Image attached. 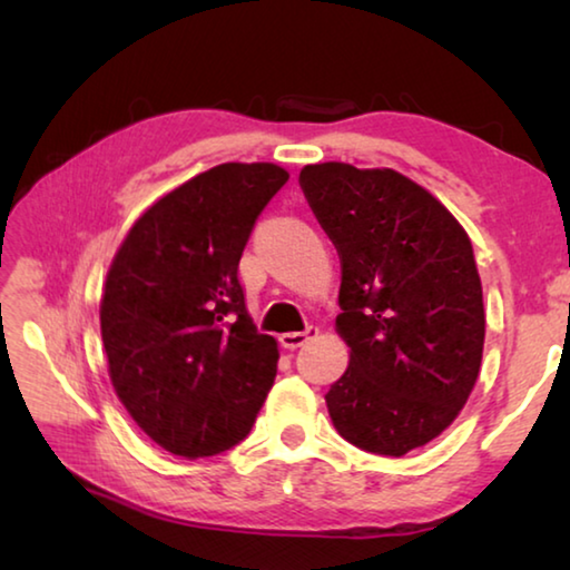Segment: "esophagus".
Segmentation results:
<instances>
[{
	"mask_svg": "<svg viewBox=\"0 0 570 570\" xmlns=\"http://www.w3.org/2000/svg\"><path fill=\"white\" fill-rule=\"evenodd\" d=\"M316 334H320V330L308 324L304 332H286V334H282V336H278V342H282L284 350H296V346L306 344V342L312 340V336H316Z\"/></svg>",
	"mask_w": 570,
	"mask_h": 570,
	"instance_id": "34e87169",
	"label": "esophagus"
}]
</instances>
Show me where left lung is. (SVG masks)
Wrapping results in <instances>:
<instances>
[{
	"label": "left lung",
	"mask_w": 570,
	"mask_h": 570,
	"mask_svg": "<svg viewBox=\"0 0 570 570\" xmlns=\"http://www.w3.org/2000/svg\"><path fill=\"white\" fill-rule=\"evenodd\" d=\"M298 183L342 262L336 330L352 354L326 407L352 445L400 458L435 440L475 387L485 308L472 244L397 170L320 163Z\"/></svg>",
	"instance_id": "left-lung-1"
}]
</instances>
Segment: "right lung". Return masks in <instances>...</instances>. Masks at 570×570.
<instances>
[{"instance_id": "1", "label": "right lung", "mask_w": 570, "mask_h": 570, "mask_svg": "<svg viewBox=\"0 0 570 570\" xmlns=\"http://www.w3.org/2000/svg\"><path fill=\"white\" fill-rule=\"evenodd\" d=\"M288 180L274 163H224L150 206L105 282L100 330L125 410L173 455L208 458L250 432L278 344L248 316L238 262Z\"/></svg>"}]
</instances>
